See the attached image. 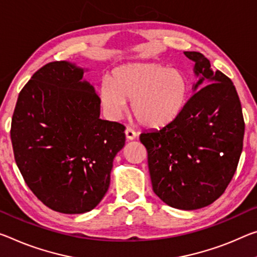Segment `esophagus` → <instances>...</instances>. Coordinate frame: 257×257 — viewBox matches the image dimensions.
Here are the masks:
<instances>
[{
  "label": "esophagus",
  "instance_id": "esophagus-1",
  "mask_svg": "<svg viewBox=\"0 0 257 257\" xmlns=\"http://www.w3.org/2000/svg\"><path fill=\"white\" fill-rule=\"evenodd\" d=\"M124 134H125V138H127L128 141H133V140H135V138H136V133L130 128L125 129Z\"/></svg>",
  "mask_w": 257,
  "mask_h": 257
}]
</instances>
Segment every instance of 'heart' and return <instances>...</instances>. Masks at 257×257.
<instances>
[{"label": "heart", "mask_w": 257, "mask_h": 257, "mask_svg": "<svg viewBox=\"0 0 257 257\" xmlns=\"http://www.w3.org/2000/svg\"><path fill=\"white\" fill-rule=\"evenodd\" d=\"M187 96L184 75L154 63H132L115 68L98 89L100 106L117 120L132 100L136 120L150 128H162L180 115Z\"/></svg>", "instance_id": "1"}]
</instances>
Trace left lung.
Returning <instances> with one entry per match:
<instances>
[{
	"instance_id": "obj_1",
	"label": "left lung",
	"mask_w": 257,
	"mask_h": 257,
	"mask_svg": "<svg viewBox=\"0 0 257 257\" xmlns=\"http://www.w3.org/2000/svg\"><path fill=\"white\" fill-rule=\"evenodd\" d=\"M198 81L172 123L141 134L154 193L174 208L194 210L221 197L242 151L241 104L232 81L200 52L185 51Z\"/></svg>"
}]
</instances>
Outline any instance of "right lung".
Listing matches in <instances>:
<instances>
[{"label": "right lung", "instance_id": "obj_1", "mask_svg": "<svg viewBox=\"0 0 257 257\" xmlns=\"http://www.w3.org/2000/svg\"><path fill=\"white\" fill-rule=\"evenodd\" d=\"M88 70L52 62L22 89L11 122L15 160L39 200L63 214L92 210L106 194L124 125L101 120Z\"/></svg>", "mask_w": 257, "mask_h": 257}]
</instances>
